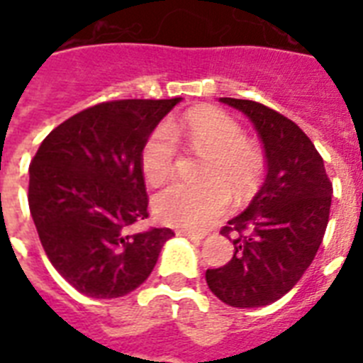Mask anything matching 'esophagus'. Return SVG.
<instances>
[{"mask_svg": "<svg viewBox=\"0 0 363 363\" xmlns=\"http://www.w3.org/2000/svg\"><path fill=\"white\" fill-rule=\"evenodd\" d=\"M177 235H182V238H188L192 239V241H201L205 239V233H196V232H190V230H179Z\"/></svg>", "mask_w": 363, "mask_h": 363, "instance_id": "esophagus-1", "label": "esophagus"}]
</instances>
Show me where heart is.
Masks as SVG:
<instances>
[{
    "label": "heart",
    "mask_w": 363,
    "mask_h": 363,
    "mask_svg": "<svg viewBox=\"0 0 363 363\" xmlns=\"http://www.w3.org/2000/svg\"><path fill=\"white\" fill-rule=\"evenodd\" d=\"M184 135L196 150L209 154L201 184L171 182L154 198V213L169 226L201 232L226 215L232 191L238 199L250 198L264 175V154L245 139L235 118L215 109L188 115L184 124H160L150 133L141 152L143 173L152 184L169 179L179 152L177 137Z\"/></svg>",
    "instance_id": "obj_1"
}]
</instances>
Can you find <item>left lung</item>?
<instances>
[{
  "instance_id": "left-lung-1",
  "label": "left lung",
  "mask_w": 363,
  "mask_h": 363,
  "mask_svg": "<svg viewBox=\"0 0 363 363\" xmlns=\"http://www.w3.org/2000/svg\"><path fill=\"white\" fill-rule=\"evenodd\" d=\"M252 122L264 145L267 175L241 215L222 235L235 233V254L207 269L211 292L230 307L275 303L301 279L318 252L332 207V182L313 141L288 121L256 101L220 98Z\"/></svg>"
}]
</instances>
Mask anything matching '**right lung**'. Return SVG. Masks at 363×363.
Returning <instances> with one entry per match:
<instances>
[{"instance_id":"add662e5","label":"right lung","mask_w":363,"mask_h":363,"mask_svg":"<svg viewBox=\"0 0 363 363\" xmlns=\"http://www.w3.org/2000/svg\"><path fill=\"white\" fill-rule=\"evenodd\" d=\"M182 98L122 99L54 128L30 165L28 201L50 264L88 298H122L152 273L169 228L130 232L145 220L141 152Z\"/></svg>"}]
</instances>
